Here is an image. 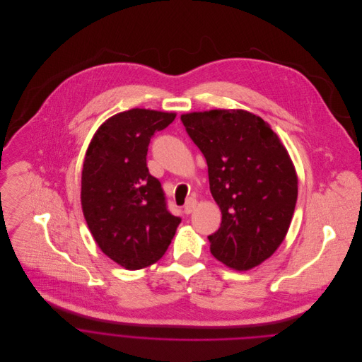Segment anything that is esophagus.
I'll return each instance as SVG.
<instances>
[{"label": "esophagus", "instance_id": "1", "mask_svg": "<svg viewBox=\"0 0 362 362\" xmlns=\"http://www.w3.org/2000/svg\"><path fill=\"white\" fill-rule=\"evenodd\" d=\"M195 205H197V199H194V198L187 199V202H185V205H184V212H185L187 215H188V214H191V212L194 211Z\"/></svg>", "mask_w": 362, "mask_h": 362}]
</instances>
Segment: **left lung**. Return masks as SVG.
Here are the masks:
<instances>
[{"instance_id":"obj_1","label":"left lung","mask_w":362,"mask_h":362,"mask_svg":"<svg viewBox=\"0 0 362 362\" xmlns=\"http://www.w3.org/2000/svg\"><path fill=\"white\" fill-rule=\"evenodd\" d=\"M204 154L209 189L223 221L208 237L211 254L238 271L269 258L290 228L298 180L285 147L261 118L244 110L181 115Z\"/></svg>"}]
</instances>
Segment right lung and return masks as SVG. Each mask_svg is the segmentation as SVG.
<instances>
[{
    "label": "right lung",
    "mask_w": 362,
    "mask_h": 362,
    "mask_svg": "<svg viewBox=\"0 0 362 362\" xmlns=\"http://www.w3.org/2000/svg\"><path fill=\"white\" fill-rule=\"evenodd\" d=\"M174 118V112L142 108L119 112L98 128L86 154L81 204L87 226L101 251L127 269L157 262L181 223L147 167L153 135Z\"/></svg>",
    "instance_id": "right-lung-1"
}]
</instances>
